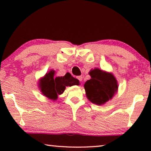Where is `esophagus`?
<instances>
[{
  "label": "esophagus",
  "mask_w": 151,
  "mask_h": 151,
  "mask_svg": "<svg viewBox=\"0 0 151 151\" xmlns=\"http://www.w3.org/2000/svg\"><path fill=\"white\" fill-rule=\"evenodd\" d=\"M76 78H77L78 80L80 81L81 83H82V81H83V76H77V77H76Z\"/></svg>",
  "instance_id": "1"
}]
</instances>
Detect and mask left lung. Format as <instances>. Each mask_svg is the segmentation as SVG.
I'll use <instances>...</instances> for the list:
<instances>
[{
    "label": "left lung",
    "mask_w": 151,
    "mask_h": 151,
    "mask_svg": "<svg viewBox=\"0 0 151 151\" xmlns=\"http://www.w3.org/2000/svg\"><path fill=\"white\" fill-rule=\"evenodd\" d=\"M89 74L91 78L84 85L86 96L93 103L101 105L114 96L118 89L117 81L112 74L99 68L91 70Z\"/></svg>",
    "instance_id": "8db88e82"
}]
</instances>
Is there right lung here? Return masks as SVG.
<instances>
[{
    "label": "right lung",
    "mask_w": 151,
    "mask_h": 151,
    "mask_svg": "<svg viewBox=\"0 0 151 151\" xmlns=\"http://www.w3.org/2000/svg\"><path fill=\"white\" fill-rule=\"evenodd\" d=\"M54 75L55 71L50 70L40 81V87L42 94L52 100H56L58 94L65 91L66 86L79 85V81L73 77L70 73L56 78H54Z\"/></svg>",
    "instance_id": "add662e5"
}]
</instances>
